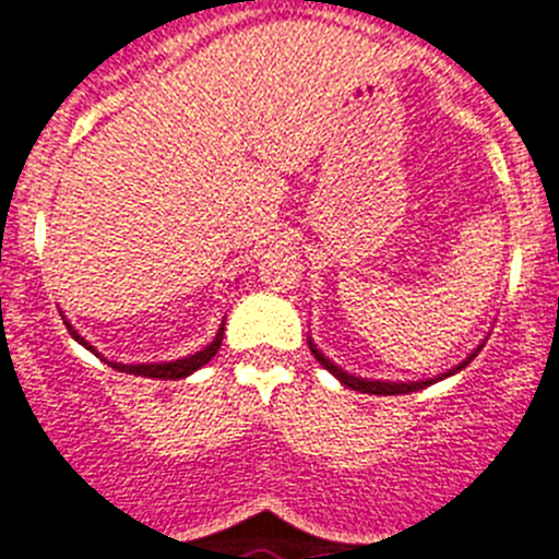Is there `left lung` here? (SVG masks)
I'll use <instances>...</instances> for the list:
<instances>
[{
  "label": "left lung",
  "mask_w": 559,
  "mask_h": 559,
  "mask_svg": "<svg viewBox=\"0 0 559 559\" xmlns=\"http://www.w3.org/2000/svg\"><path fill=\"white\" fill-rule=\"evenodd\" d=\"M309 348H311V354H314V359L320 361V365H323L331 376H336V379H340L342 384L350 386V390L370 392V395H406V392L424 390V386L435 384V381H437V379H429V381H409V384H392V381H367V379H359V376L345 373L342 367H336L334 361L325 359V356L320 354V350H317L314 345H311V342H309ZM474 356H476V354H474ZM474 356H467V361H462V365L456 367V370H462V367H465V365H471V361H474ZM456 370H451V373H456ZM451 373H445V376H451Z\"/></svg>",
  "instance_id": "8db88e82"
}]
</instances>
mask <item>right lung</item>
<instances>
[{"instance_id":"1","label":"right lung","mask_w":559,"mask_h":559,"mask_svg":"<svg viewBox=\"0 0 559 559\" xmlns=\"http://www.w3.org/2000/svg\"><path fill=\"white\" fill-rule=\"evenodd\" d=\"M67 329H69V334H72L74 340L80 342V345H85V348H92V345H88V342H85L83 336H80L78 331L72 329V325L67 323ZM223 331H225V329H219L217 340L211 342L209 348L198 350V354H194V356H186V359L164 361V365H117V361H108V365H110V367H117L119 373L147 376V379H164V381H167V379H186V376L194 373V370H200V367L209 365V361L214 359V354H217L219 345H223ZM92 350H94V348H92ZM97 356H99V354H97Z\"/></svg>"}]
</instances>
